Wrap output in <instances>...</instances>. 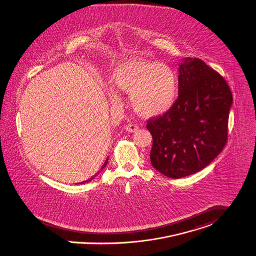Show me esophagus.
I'll return each instance as SVG.
<instances>
[{
	"instance_id": "esophagus-1",
	"label": "esophagus",
	"mask_w": 256,
	"mask_h": 256,
	"mask_svg": "<svg viewBox=\"0 0 256 256\" xmlns=\"http://www.w3.org/2000/svg\"><path fill=\"white\" fill-rule=\"evenodd\" d=\"M138 128L139 127L137 125H135V124H128V125L125 126V130L127 132H136L138 130Z\"/></svg>"
}]
</instances>
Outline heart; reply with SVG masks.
I'll use <instances>...</instances> for the list:
<instances>
[{"label":"heart","instance_id":"obj_1","mask_svg":"<svg viewBox=\"0 0 256 256\" xmlns=\"http://www.w3.org/2000/svg\"><path fill=\"white\" fill-rule=\"evenodd\" d=\"M110 82L114 89L130 94L133 108L144 117L162 116L172 108L178 96V78L165 64L146 60H128L114 70ZM112 104L119 102V96L108 88Z\"/></svg>","mask_w":256,"mask_h":256}]
</instances>
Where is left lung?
<instances>
[{
	"instance_id": "obj_1",
	"label": "left lung",
	"mask_w": 256,
	"mask_h": 256,
	"mask_svg": "<svg viewBox=\"0 0 256 256\" xmlns=\"http://www.w3.org/2000/svg\"><path fill=\"white\" fill-rule=\"evenodd\" d=\"M178 72L176 102L146 125L152 136V165L173 179L200 171L222 152L232 104L224 78L204 60L183 58Z\"/></svg>"
}]
</instances>
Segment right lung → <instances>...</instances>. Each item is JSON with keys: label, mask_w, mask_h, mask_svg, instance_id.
Listing matches in <instances>:
<instances>
[{"label": "right lung", "mask_w": 256, "mask_h": 256, "mask_svg": "<svg viewBox=\"0 0 256 256\" xmlns=\"http://www.w3.org/2000/svg\"><path fill=\"white\" fill-rule=\"evenodd\" d=\"M108 158H106V162H104V165H102V168H100V171H98V173H96V175H94V176H92V177H91V178H90V179H88V180H86V181H83V182H81V184H85V183H88V182H91V181H92V180H93L94 178V177H96V175H98V173H100V172H102V169H104V167H106V164H108Z\"/></svg>", "instance_id": "right-lung-1"}]
</instances>
